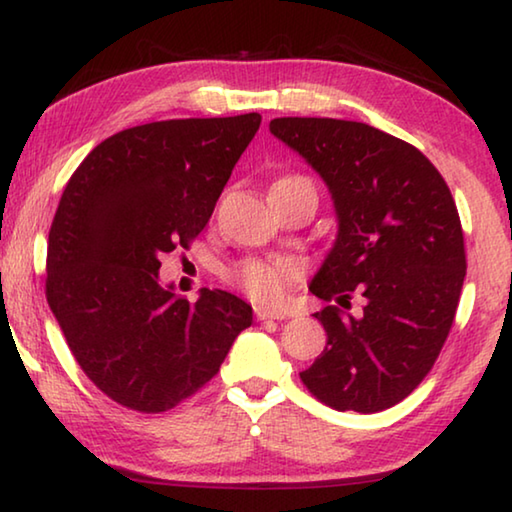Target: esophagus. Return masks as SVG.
<instances>
[{
    "label": "esophagus",
    "instance_id": "obj_1",
    "mask_svg": "<svg viewBox=\"0 0 512 512\" xmlns=\"http://www.w3.org/2000/svg\"><path fill=\"white\" fill-rule=\"evenodd\" d=\"M255 318L257 320H282L284 314H282V311L271 309L266 305H255Z\"/></svg>",
    "mask_w": 512,
    "mask_h": 512
}]
</instances>
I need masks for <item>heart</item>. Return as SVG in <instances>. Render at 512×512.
<instances>
[{
  "mask_svg": "<svg viewBox=\"0 0 512 512\" xmlns=\"http://www.w3.org/2000/svg\"><path fill=\"white\" fill-rule=\"evenodd\" d=\"M293 275H296V266L287 259H268V262L250 259L232 268L230 280L257 300H275L282 296Z\"/></svg>",
  "mask_w": 512,
  "mask_h": 512,
  "instance_id": "heart-1",
  "label": "heart"
}]
</instances>
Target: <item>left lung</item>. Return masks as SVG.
Wrapping results in <instances>:
<instances>
[{
	"label": "left lung",
	"instance_id": "obj_1",
	"mask_svg": "<svg viewBox=\"0 0 512 512\" xmlns=\"http://www.w3.org/2000/svg\"><path fill=\"white\" fill-rule=\"evenodd\" d=\"M268 131L334 203L339 230L309 291L348 307L352 293L366 300L357 316L316 311L327 343L300 379L336 411L391 409L427 377L454 323L465 280L454 198L415 146L361 121L280 117Z\"/></svg>",
	"mask_w": 512,
	"mask_h": 512
}]
</instances>
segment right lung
Returning <instances> with one entry per match:
<instances>
[{
  "instance_id": "right-lung-1",
  "label": "right lung",
  "mask_w": 512,
  "mask_h": 512,
  "mask_svg": "<svg viewBox=\"0 0 512 512\" xmlns=\"http://www.w3.org/2000/svg\"><path fill=\"white\" fill-rule=\"evenodd\" d=\"M262 117L169 119L92 149L60 198L47 246V302L81 370L110 400L160 413L205 386L253 323L228 291L187 302L160 257L187 248L214 212Z\"/></svg>"
}]
</instances>
